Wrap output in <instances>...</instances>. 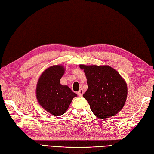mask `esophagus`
<instances>
[{
    "instance_id": "obj_1",
    "label": "esophagus",
    "mask_w": 154,
    "mask_h": 154,
    "mask_svg": "<svg viewBox=\"0 0 154 154\" xmlns=\"http://www.w3.org/2000/svg\"><path fill=\"white\" fill-rule=\"evenodd\" d=\"M82 95H83V90L82 89H81V90H79V91L77 92V95L79 97H82Z\"/></svg>"
}]
</instances>
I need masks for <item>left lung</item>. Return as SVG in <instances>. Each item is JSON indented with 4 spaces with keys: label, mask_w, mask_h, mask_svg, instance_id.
Instances as JSON below:
<instances>
[{
    "label": "left lung",
    "mask_w": 154,
    "mask_h": 154,
    "mask_svg": "<svg viewBox=\"0 0 154 154\" xmlns=\"http://www.w3.org/2000/svg\"><path fill=\"white\" fill-rule=\"evenodd\" d=\"M87 78L88 90L83 97L97 118L105 119L120 112L127 96V84L109 66H79Z\"/></svg>",
    "instance_id": "obj_1"
}]
</instances>
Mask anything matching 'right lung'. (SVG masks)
<instances>
[{"instance_id": "add662e5", "label": "right lung", "mask_w": 154, "mask_h": 154, "mask_svg": "<svg viewBox=\"0 0 154 154\" xmlns=\"http://www.w3.org/2000/svg\"><path fill=\"white\" fill-rule=\"evenodd\" d=\"M64 73L61 65L53 66L39 77L36 86V97L41 106L54 116H60L66 111L73 98L77 97L70 88L59 82Z\"/></svg>"}]
</instances>
